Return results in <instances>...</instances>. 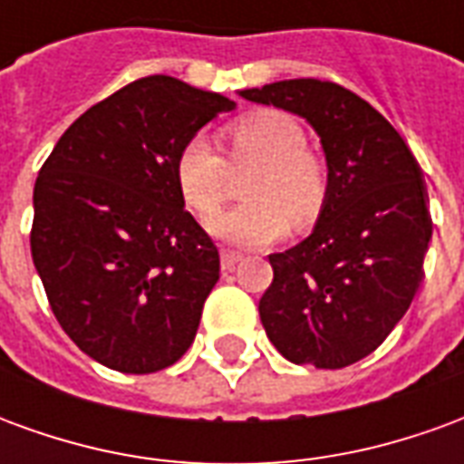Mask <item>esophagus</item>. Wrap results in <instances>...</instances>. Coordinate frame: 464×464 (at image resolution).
I'll list each match as a JSON object with an SVG mask.
<instances>
[{
    "label": "esophagus",
    "mask_w": 464,
    "mask_h": 464,
    "mask_svg": "<svg viewBox=\"0 0 464 464\" xmlns=\"http://www.w3.org/2000/svg\"><path fill=\"white\" fill-rule=\"evenodd\" d=\"M243 261V256L238 251H228V248H223L221 251V268L223 271H233L238 263Z\"/></svg>",
    "instance_id": "esophagus-1"
}]
</instances>
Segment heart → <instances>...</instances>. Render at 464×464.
Returning <instances> with one entry per match:
<instances>
[{
  "mask_svg": "<svg viewBox=\"0 0 464 464\" xmlns=\"http://www.w3.org/2000/svg\"><path fill=\"white\" fill-rule=\"evenodd\" d=\"M233 161H258L246 181L248 201L206 221L211 236L236 246H266L295 223L311 221L325 198V173L305 146V131L293 116L263 111L226 131ZM176 183L183 201L213 213L228 196V163L208 136H193L176 159Z\"/></svg>",
  "mask_w": 464,
  "mask_h": 464,
  "instance_id": "obj_1",
  "label": "heart"
}]
</instances>
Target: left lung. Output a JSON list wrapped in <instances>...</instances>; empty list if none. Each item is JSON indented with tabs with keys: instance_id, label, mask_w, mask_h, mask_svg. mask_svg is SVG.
Wrapping results in <instances>:
<instances>
[{
	"instance_id": "obj_1",
	"label": "left lung",
	"mask_w": 464,
	"mask_h": 464,
	"mask_svg": "<svg viewBox=\"0 0 464 464\" xmlns=\"http://www.w3.org/2000/svg\"><path fill=\"white\" fill-rule=\"evenodd\" d=\"M241 96L305 119L328 166L311 236L268 256L266 335L295 365H353L388 338L422 281L432 238L422 171L388 119L333 82L288 79Z\"/></svg>"
}]
</instances>
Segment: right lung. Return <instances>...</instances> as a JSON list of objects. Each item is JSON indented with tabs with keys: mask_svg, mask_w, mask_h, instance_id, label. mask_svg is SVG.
I'll return each instance as SVG.
<instances>
[{
	"mask_svg": "<svg viewBox=\"0 0 464 464\" xmlns=\"http://www.w3.org/2000/svg\"><path fill=\"white\" fill-rule=\"evenodd\" d=\"M236 102L173 76L131 82L79 116L34 183L32 258L56 321L89 358L159 372L191 348L218 281L183 206V143Z\"/></svg>",
	"mask_w": 464,
	"mask_h": 464,
	"instance_id": "right-lung-1",
	"label": "right lung"
}]
</instances>
